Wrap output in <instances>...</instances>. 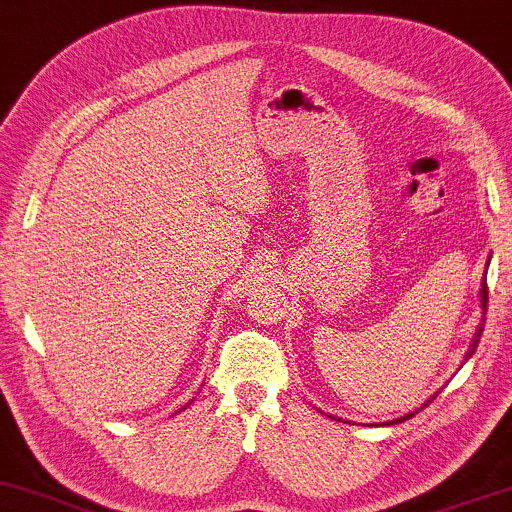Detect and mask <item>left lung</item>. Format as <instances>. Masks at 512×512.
Instances as JSON below:
<instances>
[{"label": "left lung", "instance_id": "left-lung-1", "mask_svg": "<svg viewBox=\"0 0 512 512\" xmlns=\"http://www.w3.org/2000/svg\"><path fill=\"white\" fill-rule=\"evenodd\" d=\"M486 303H489V293H486V281H484V288H482V305H484V310H486ZM482 326H479V331H477V338H474V343H472V350H470V355H467V357H472V353H474V350H477V343H479V336H482ZM412 415H415V412H410V415H405L403 417V420H410V417Z\"/></svg>", "mask_w": 512, "mask_h": 512}]
</instances>
